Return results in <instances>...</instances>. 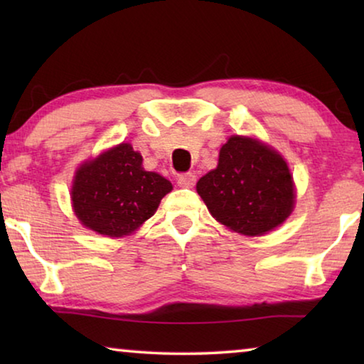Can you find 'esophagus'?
<instances>
[{
	"instance_id": "obj_1",
	"label": "esophagus",
	"mask_w": 364,
	"mask_h": 364,
	"mask_svg": "<svg viewBox=\"0 0 364 364\" xmlns=\"http://www.w3.org/2000/svg\"><path fill=\"white\" fill-rule=\"evenodd\" d=\"M176 181H178V186H181V188H193L196 184V175L194 173L178 175Z\"/></svg>"
}]
</instances>
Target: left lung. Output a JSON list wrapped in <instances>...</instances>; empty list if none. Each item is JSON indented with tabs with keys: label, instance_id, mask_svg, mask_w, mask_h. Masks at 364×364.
I'll return each instance as SVG.
<instances>
[{
	"label": "left lung",
	"instance_id": "8db88e82",
	"mask_svg": "<svg viewBox=\"0 0 364 364\" xmlns=\"http://www.w3.org/2000/svg\"><path fill=\"white\" fill-rule=\"evenodd\" d=\"M208 212L230 230L260 236L279 226L294 207V184L278 152L250 138L231 136L218 167L197 181Z\"/></svg>",
	"mask_w": 364,
	"mask_h": 364
}]
</instances>
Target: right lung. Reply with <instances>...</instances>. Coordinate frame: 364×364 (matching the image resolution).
Listing matches in <instances>:
<instances>
[{
	"mask_svg": "<svg viewBox=\"0 0 364 364\" xmlns=\"http://www.w3.org/2000/svg\"><path fill=\"white\" fill-rule=\"evenodd\" d=\"M171 183L143 168V157L122 143L78 168L72 204L82 223L100 234L120 237L156 213Z\"/></svg>",
	"mask_w": 364,
	"mask_h": 364,
	"instance_id": "obj_1",
	"label": "right lung"
}]
</instances>
